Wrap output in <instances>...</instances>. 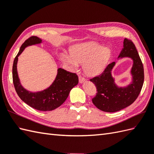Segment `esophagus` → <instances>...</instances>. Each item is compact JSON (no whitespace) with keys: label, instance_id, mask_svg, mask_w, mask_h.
<instances>
[{"label":"esophagus","instance_id":"1","mask_svg":"<svg viewBox=\"0 0 154 154\" xmlns=\"http://www.w3.org/2000/svg\"><path fill=\"white\" fill-rule=\"evenodd\" d=\"M79 83H83L85 81H86V79L83 77H82L81 75H79Z\"/></svg>","mask_w":154,"mask_h":154}]
</instances>
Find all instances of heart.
<instances>
[{"mask_svg":"<svg viewBox=\"0 0 154 154\" xmlns=\"http://www.w3.org/2000/svg\"><path fill=\"white\" fill-rule=\"evenodd\" d=\"M112 56L108 47L94 42H82L70 48V55L62 54L60 58L71 68L77 69L79 64L84 63V71L88 76L94 77L102 73L108 66Z\"/></svg>","mask_w":154,"mask_h":154,"instance_id":"obj_1","label":"heart"}]
</instances>
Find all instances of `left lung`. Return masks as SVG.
I'll return each mask as SVG.
<instances>
[{
    "label": "left lung",
    "instance_id": "left-lung-1",
    "mask_svg": "<svg viewBox=\"0 0 154 154\" xmlns=\"http://www.w3.org/2000/svg\"><path fill=\"white\" fill-rule=\"evenodd\" d=\"M128 57L133 60L131 73L132 83L126 87H119L112 75L116 62L108 64L98 76L90 79L93 83L97 93L92 99L96 108L106 112H116L131 105L138 98L144 83V67L135 45L131 40L125 38L123 48L118 58Z\"/></svg>",
    "mask_w": 154,
    "mask_h": 154
}]
</instances>
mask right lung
Instances as JSON below:
<instances>
[{
  "label": "right lung",
  "mask_w": 154,
  "mask_h": 154,
  "mask_svg": "<svg viewBox=\"0 0 154 154\" xmlns=\"http://www.w3.org/2000/svg\"><path fill=\"white\" fill-rule=\"evenodd\" d=\"M42 40L36 36L27 38L21 46L19 52L14 60L12 67L13 83L17 95L22 101L34 109L39 111H52L58 108L68 97L70 91L79 83L76 73L65 69H58V73L53 83L45 90L32 92L21 86L17 71L18 56L28 46L41 43Z\"/></svg>",
  "instance_id": "1"
}]
</instances>
